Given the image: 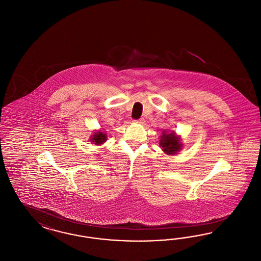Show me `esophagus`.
I'll list each match as a JSON object with an SVG mask.
<instances>
[{
    "label": "esophagus",
    "instance_id": "obj_1",
    "mask_svg": "<svg viewBox=\"0 0 261 261\" xmlns=\"http://www.w3.org/2000/svg\"><path fill=\"white\" fill-rule=\"evenodd\" d=\"M144 122H145L144 118H140V119L136 120V123H139V124H144Z\"/></svg>",
    "mask_w": 261,
    "mask_h": 261
}]
</instances>
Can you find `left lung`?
Returning a JSON list of instances; mask_svg holds the SVG:
<instances>
[{
  "label": "left lung",
  "mask_w": 261,
  "mask_h": 261,
  "mask_svg": "<svg viewBox=\"0 0 261 261\" xmlns=\"http://www.w3.org/2000/svg\"><path fill=\"white\" fill-rule=\"evenodd\" d=\"M159 145L167 155H176L183 148L181 137L175 131H163L160 136Z\"/></svg>",
  "instance_id": "8db88e82"
}]
</instances>
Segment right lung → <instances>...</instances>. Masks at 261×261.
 <instances>
[{
	"mask_svg": "<svg viewBox=\"0 0 261 261\" xmlns=\"http://www.w3.org/2000/svg\"><path fill=\"white\" fill-rule=\"evenodd\" d=\"M90 141L91 142V144H95V145L104 144L107 141V134L104 133V131H102V130L92 131Z\"/></svg>",
	"mask_w": 261,
	"mask_h": 261,
	"instance_id": "add662e5",
	"label": "right lung"
}]
</instances>
